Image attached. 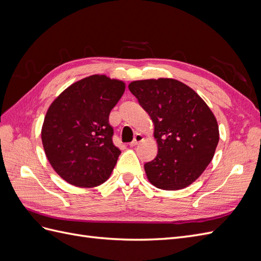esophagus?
<instances>
[{
  "label": "esophagus",
  "mask_w": 261,
  "mask_h": 261,
  "mask_svg": "<svg viewBox=\"0 0 261 261\" xmlns=\"http://www.w3.org/2000/svg\"><path fill=\"white\" fill-rule=\"evenodd\" d=\"M143 140H144V136L141 135V134H136V135L134 136V140L129 144V146H130V147H135V146H137L139 143H141V141H143Z\"/></svg>",
  "instance_id": "1"
}]
</instances>
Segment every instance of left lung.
<instances>
[{"instance_id":"8db88e82","label":"left lung","mask_w":261,"mask_h":261,"mask_svg":"<svg viewBox=\"0 0 261 261\" xmlns=\"http://www.w3.org/2000/svg\"><path fill=\"white\" fill-rule=\"evenodd\" d=\"M128 89L154 126L158 154L145 164L148 180L164 191L193 184L211 162L219 143L215 114L191 87L173 78L135 81Z\"/></svg>"}]
</instances>
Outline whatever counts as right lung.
Returning <instances> with one entry per match:
<instances>
[{
  "instance_id": "obj_1",
  "label": "right lung",
  "mask_w": 261,
  "mask_h": 261,
  "mask_svg": "<svg viewBox=\"0 0 261 261\" xmlns=\"http://www.w3.org/2000/svg\"><path fill=\"white\" fill-rule=\"evenodd\" d=\"M125 91V83L91 75L61 92L49 107L41 129L53 170L77 187H96L111 175L121 153L112 141L109 115Z\"/></svg>"
}]
</instances>
